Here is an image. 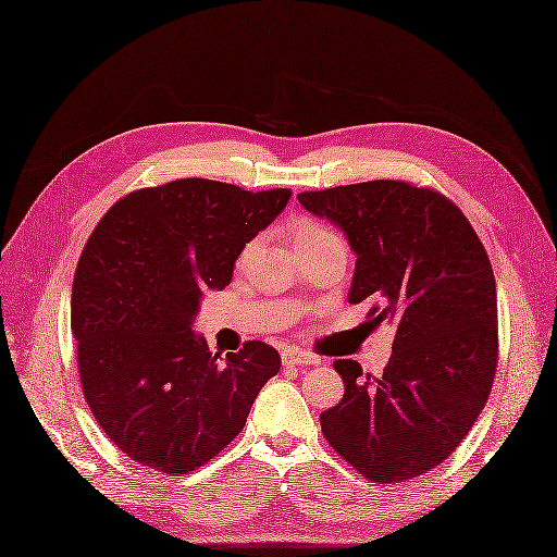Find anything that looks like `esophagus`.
<instances>
[{"label":"esophagus","mask_w":557,"mask_h":557,"mask_svg":"<svg viewBox=\"0 0 557 557\" xmlns=\"http://www.w3.org/2000/svg\"><path fill=\"white\" fill-rule=\"evenodd\" d=\"M282 362L287 367H306V364H312L315 362V358L312 355L298 350V348H284L282 350Z\"/></svg>","instance_id":"obj_1"}]
</instances>
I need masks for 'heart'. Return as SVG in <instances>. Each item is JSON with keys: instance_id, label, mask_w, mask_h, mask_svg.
Returning a JSON list of instances; mask_svg holds the SVG:
<instances>
[{"instance_id": "heart-1", "label": "heart", "mask_w": 557, "mask_h": 557, "mask_svg": "<svg viewBox=\"0 0 557 557\" xmlns=\"http://www.w3.org/2000/svg\"><path fill=\"white\" fill-rule=\"evenodd\" d=\"M294 233V242L296 247H304V245H312V242H320V239H332L338 237L330 225L318 221V219H298L292 227Z\"/></svg>"}]
</instances>
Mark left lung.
Masks as SVG:
<instances>
[{
    "instance_id": "1",
    "label": "left lung",
    "mask_w": 557,
    "mask_h": 557,
    "mask_svg": "<svg viewBox=\"0 0 557 557\" xmlns=\"http://www.w3.org/2000/svg\"><path fill=\"white\" fill-rule=\"evenodd\" d=\"M358 253L348 304L395 326L381 376L336 360L341 403L320 414L338 456L379 484L440 466L461 445L492 393L498 360L496 282L473 225L451 199L407 181L298 193Z\"/></svg>"
}]
</instances>
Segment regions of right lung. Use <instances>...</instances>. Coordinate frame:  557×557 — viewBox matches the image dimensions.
Segmentation results:
<instances>
[{"mask_svg": "<svg viewBox=\"0 0 557 557\" xmlns=\"http://www.w3.org/2000/svg\"><path fill=\"white\" fill-rule=\"evenodd\" d=\"M289 197L178 178L124 195L94 227L70 306L77 369L94 419L136 463L166 475L205 466L280 372L263 341L223 360L190 324L202 292L231 284L239 251Z\"/></svg>", "mask_w": 557, "mask_h": 557, "instance_id": "obj_1", "label": "right lung"}]
</instances>
